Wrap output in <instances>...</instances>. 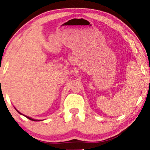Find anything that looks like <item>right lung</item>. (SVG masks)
Here are the masks:
<instances>
[{"mask_svg":"<svg viewBox=\"0 0 150 150\" xmlns=\"http://www.w3.org/2000/svg\"><path fill=\"white\" fill-rule=\"evenodd\" d=\"M17 111H18V113H20V112H19V111H18V110H17ZM20 113V114H22V113ZM25 116L26 117V118H29V119H30V120H34V121H39V120H35V119H33V118H30V117H29V116Z\"/></svg>","mask_w":150,"mask_h":150,"instance_id":"right-lung-1","label":"right lung"}]
</instances>
